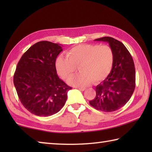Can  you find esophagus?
<instances>
[{
	"instance_id": "esophagus-1",
	"label": "esophagus",
	"mask_w": 152,
	"mask_h": 152,
	"mask_svg": "<svg viewBox=\"0 0 152 152\" xmlns=\"http://www.w3.org/2000/svg\"><path fill=\"white\" fill-rule=\"evenodd\" d=\"M78 90H80V91H85V88H79V87H78Z\"/></svg>"
}]
</instances>
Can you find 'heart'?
I'll return each mask as SVG.
<instances>
[{"label":"heart","instance_id":"1","mask_svg":"<svg viewBox=\"0 0 152 152\" xmlns=\"http://www.w3.org/2000/svg\"><path fill=\"white\" fill-rule=\"evenodd\" d=\"M67 58L60 56L56 61V70L64 79H68L76 72L79 66L80 73L68 80L71 86L84 87L94 81L104 80L112 70L114 53L107 45H78L66 53Z\"/></svg>","mask_w":152,"mask_h":152}]
</instances>
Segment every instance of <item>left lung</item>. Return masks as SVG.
<instances>
[{"label": "left lung", "mask_w": 152, "mask_h": 152, "mask_svg": "<svg viewBox=\"0 0 152 152\" xmlns=\"http://www.w3.org/2000/svg\"><path fill=\"white\" fill-rule=\"evenodd\" d=\"M95 41L109 43L115 59L110 74L96 86V96L89 103L96 110L113 112L124 106L133 93L135 87L134 62L127 49L119 41L110 37Z\"/></svg>", "instance_id": "left-lung-1"}]
</instances>
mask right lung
I'll return each instance as SVG.
<instances>
[{"label":"right lung","mask_w":152,"mask_h":152,"mask_svg":"<svg viewBox=\"0 0 152 152\" xmlns=\"http://www.w3.org/2000/svg\"><path fill=\"white\" fill-rule=\"evenodd\" d=\"M59 43L42 41L28 49L17 64L14 85L20 101L30 113L48 117L60 111L72 89L59 78L56 60Z\"/></svg>","instance_id":"1"}]
</instances>
